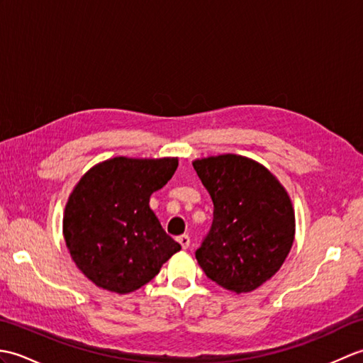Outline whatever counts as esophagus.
I'll return each instance as SVG.
<instances>
[{
	"label": "esophagus",
	"mask_w": 363,
	"mask_h": 363,
	"mask_svg": "<svg viewBox=\"0 0 363 363\" xmlns=\"http://www.w3.org/2000/svg\"><path fill=\"white\" fill-rule=\"evenodd\" d=\"M176 240H177V243L181 245V248H182V250H187L189 246H190V237H189V235H186V234H184V235H179V237L176 238Z\"/></svg>",
	"instance_id": "esophagus-1"
}]
</instances>
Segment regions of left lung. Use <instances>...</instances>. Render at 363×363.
<instances>
[{
	"label": "left lung",
	"mask_w": 363,
	"mask_h": 363,
	"mask_svg": "<svg viewBox=\"0 0 363 363\" xmlns=\"http://www.w3.org/2000/svg\"><path fill=\"white\" fill-rule=\"evenodd\" d=\"M194 168L213 203V221L195 256L206 276L248 293L277 273L295 240V211L276 176L259 162L220 154Z\"/></svg>",
	"instance_id": "obj_1"
}]
</instances>
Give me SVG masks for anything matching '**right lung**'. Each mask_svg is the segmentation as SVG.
<instances>
[{
  "label": "right lung",
  "mask_w": 363,
  "mask_h": 363,
  "mask_svg": "<svg viewBox=\"0 0 363 363\" xmlns=\"http://www.w3.org/2000/svg\"><path fill=\"white\" fill-rule=\"evenodd\" d=\"M176 168L177 157H113L76 184L65 206L64 238L76 267L98 287L120 295L140 289L181 250L150 207V196Z\"/></svg>",
  "instance_id": "1"
}]
</instances>
